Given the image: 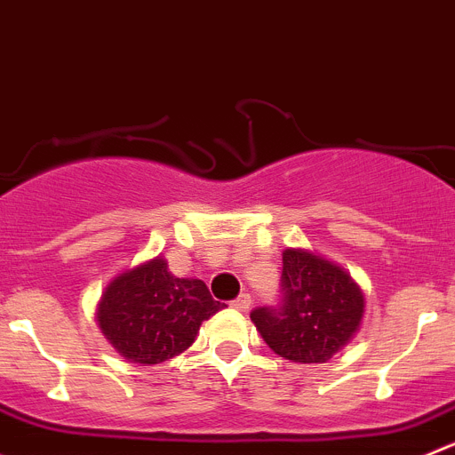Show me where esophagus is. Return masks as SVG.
Instances as JSON below:
<instances>
[{"label":"esophagus","instance_id":"esophagus-1","mask_svg":"<svg viewBox=\"0 0 455 455\" xmlns=\"http://www.w3.org/2000/svg\"><path fill=\"white\" fill-rule=\"evenodd\" d=\"M231 307L235 308V311H246V308L251 307V295L249 293L237 295V298L231 302Z\"/></svg>","mask_w":455,"mask_h":455}]
</instances>
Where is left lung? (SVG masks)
<instances>
[{"label": "left lung", "instance_id": "1", "mask_svg": "<svg viewBox=\"0 0 455 455\" xmlns=\"http://www.w3.org/2000/svg\"><path fill=\"white\" fill-rule=\"evenodd\" d=\"M280 286L277 307L251 313L255 329L280 358L326 363L358 333L364 295L342 267L311 251L284 249Z\"/></svg>", "mask_w": 455, "mask_h": 455}]
</instances>
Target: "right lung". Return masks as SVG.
<instances>
[{"instance_id": "obj_1", "label": "right lung", "mask_w": 455, "mask_h": 455, "mask_svg": "<svg viewBox=\"0 0 455 455\" xmlns=\"http://www.w3.org/2000/svg\"><path fill=\"white\" fill-rule=\"evenodd\" d=\"M224 304L196 277H175L164 258L120 273L101 293L97 322L113 349L133 364H160L196 342L202 322Z\"/></svg>"}]
</instances>
